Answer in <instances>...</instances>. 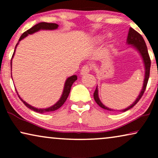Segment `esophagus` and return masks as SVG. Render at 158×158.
Returning a JSON list of instances; mask_svg holds the SVG:
<instances>
[{
	"mask_svg": "<svg viewBox=\"0 0 158 158\" xmlns=\"http://www.w3.org/2000/svg\"><path fill=\"white\" fill-rule=\"evenodd\" d=\"M90 72V67L88 65H84L81 70V75H84Z\"/></svg>",
	"mask_w": 158,
	"mask_h": 158,
	"instance_id": "34e87169",
	"label": "esophagus"
}]
</instances>
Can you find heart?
<instances>
[{
    "label": "heart",
    "mask_w": 158,
    "mask_h": 158,
    "mask_svg": "<svg viewBox=\"0 0 158 158\" xmlns=\"http://www.w3.org/2000/svg\"><path fill=\"white\" fill-rule=\"evenodd\" d=\"M103 38H104V36H103V35H96L94 38V42L95 43H96V44H98V43H100L102 42Z\"/></svg>",
    "instance_id": "b5f03b06"
}]
</instances>
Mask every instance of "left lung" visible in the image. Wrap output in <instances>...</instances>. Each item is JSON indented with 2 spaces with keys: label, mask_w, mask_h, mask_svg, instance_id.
<instances>
[{
  "label": "left lung",
  "mask_w": 158,
  "mask_h": 158,
  "mask_svg": "<svg viewBox=\"0 0 158 158\" xmlns=\"http://www.w3.org/2000/svg\"><path fill=\"white\" fill-rule=\"evenodd\" d=\"M127 44L131 45V47H132L134 49H135L137 50L140 56L142 57V59L143 60V63L144 66V78L143 81V86H142V88L140 91L139 96L136 100L134 101L132 104H131L129 106H128L126 109L119 110L121 112H124L127 111V110L130 109L133 106L137 104V103L139 101V99L142 98V95H143L144 90L146 89L147 84H148L149 77H150V65H151V61L150 56H149L148 51V47L146 46L145 42H144L143 37H142L141 34H139L137 31H136L135 29H132V28H129V31L128 33V36H127ZM94 100L96 101L97 104H98L99 106L102 108L103 109L108 110V111H115V110L109 109L105 105H103L102 102H101L100 98H99L98 96V85L96 86V90H95V92L94 94Z\"/></svg>",
  "instance_id": "obj_1"
}]
</instances>
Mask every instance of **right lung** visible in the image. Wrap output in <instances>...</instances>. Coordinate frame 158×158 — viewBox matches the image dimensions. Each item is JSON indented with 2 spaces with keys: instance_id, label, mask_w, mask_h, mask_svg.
Segmentation results:
<instances>
[{
  "instance_id": "add662e5",
  "label": "right lung",
  "mask_w": 158,
  "mask_h": 158,
  "mask_svg": "<svg viewBox=\"0 0 158 158\" xmlns=\"http://www.w3.org/2000/svg\"><path fill=\"white\" fill-rule=\"evenodd\" d=\"M58 27H59V26H58L57 23L41 22V23H37V24H36L35 26H34L33 27H31V29L27 30V31L23 32V33L22 34V35L21 36L20 39H19V42L17 43L16 47H15L14 52V54H13L11 60H10V70H11L12 59H13V57H14V56L15 51H16L17 45L19 44V43L21 40H22L23 39L27 37V36L28 35H29V34H33L35 33V32H37L39 31H40V30H55V29H57ZM77 78V75H72V76L68 77V78H67V80L65 81V83H64L63 92H62V96H61V97H60V100L58 101L57 102L55 103V104H54L53 106H52L49 107V108H46V109H38V108L34 107V106H32L29 105V103H27V102H26V101H23L20 96H19V95L18 92H17L16 90V91L17 93V94H18L19 98H20L21 101H22V102L24 103V105L28 107L29 109H30L31 110H32V111H34L37 112V113H41V114L46 113V112H51V111H55V110L60 109V108L64 104V103L65 102L67 98H68V97L69 96V94H70L71 87H72L73 83H74V82L76 81Z\"/></svg>"
}]
</instances>
